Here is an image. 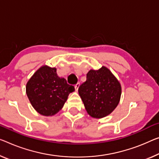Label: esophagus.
Wrapping results in <instances>:
<instances>
[{
	"instance_id": "esophagus-1",
	"label": "esophagus",
	"mask_w": 159,
	"mask_h": 159,
	"mask_svg": "<svg viewBox=\"0 0 159 159\" xmlns=\"http://www.w3.org/2000/svg\"><path fill=\"white\" fill-rule=\"evenodd\" d=\"M80 87V83H77L75 85V90L77 92L78 91V88Z\"/></svg>"
}]
</instances>
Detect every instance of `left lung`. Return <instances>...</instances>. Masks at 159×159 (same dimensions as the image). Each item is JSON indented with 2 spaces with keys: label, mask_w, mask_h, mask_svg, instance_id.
I'll return each instance as SVG.
<instances>
[{
  "label": "left lung",
  "mask_w": 159,
  "mask_h": 159,
  "mask_svg": "<svg viewBox=\"0 0 159 159\" xmlns=\"http://www.w3.org/2000/svg\"><path fill=\"white\" fill-rule=\"evenodd\" d=\"M78 92L87 113L94 118H102L118 105L121 88L109 70L102 67L88 72L87 80L79 87Z\"/></svg>",
  "instance_id": "obj_1"
}]
</instances>
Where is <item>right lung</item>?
<instances>
[{"label": "right lung", "mask_w": 159, "mask_h": 159, "mask_svg": "<svg viewBox=\"0 0 159 159\" xmlns=\"http://www.w3.org/2000/svg\"><path fill=\"white\" fill-rule=\"evenodd\" d=\"M75 87L57 76L56 68L40 67L26 85V94L32 106L43 116H52L61 110Z\"/></svg>", "instance_id": "add662e5"}]
</instances>
